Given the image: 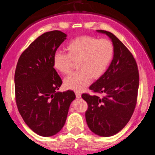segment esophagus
I'll list each match as a JSON object with an SVG mask.
<instances>
[{
	"mask_svg": "<svg viewBox=\"0 0 155 155\" xmlns=\"http://www.w3.org/2000/svg\"><path fill=\"white\" fill-rule=\"evenodd\" d=\"M76 97L77 98H80L81 97V94L79 93V92H76Z\"/></svg>",
	"mask_w": 155,
	"mask_h": 155,
	"instance_id": "34e87169",
	"label": "esophagus"
}]
</instances>
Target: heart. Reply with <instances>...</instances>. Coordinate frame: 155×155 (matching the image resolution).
<instances>
[{
  "label": "heart",
  "mask_w": 155,
  "mask_h": 155,
  "mask_svg": "<svg viewBox=\"0 0 155 155\" xmlns=\"http://www.w3.org/2000/svg\"><path fill=\"white\" fill-rule=\"evenodd\" d=\"M68 54L57 51L53 55L52 64L62 74L71 72L74 63L78 70L64 79V86L70 90L82 91L91 83V79L101 77L110 64L114 54L112 43L107 39L82 36L67 45Z\"/></svg>",
  "instance_id": "obj_1"
}]
</instances>
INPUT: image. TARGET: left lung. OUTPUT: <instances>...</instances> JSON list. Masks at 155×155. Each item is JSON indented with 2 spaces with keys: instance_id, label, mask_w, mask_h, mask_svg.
I'll return each mask as SVG.
<instances>
[{
  "instance_id": "1",
  "label": "left lung",
  "mask_w": 155,
  "mask_h": 155,
  "mask_svg": "<svg viewBox=\"0 0 155 155\" xmlns=\"http://www.w3.org/2000/svg\"><path fill=\"white\" fill-rule=\"evenodd\" d=\"M107 35L114 48L113 59L107 71L89 88L103 97L83 94L88 108L85 119L89 129L101 137H111L123 129L132 116L137 104L139 71L134 56L112 33L97 30Z\"/></svg>"
}]
</instances>
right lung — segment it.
<instances>
[{"mask_svg": "<svg viewBox=\"0 0 155 155\" xmlns=\"http://www.w3.org/2000/svg\"><path fill=\"white\" fill-rule=\"evenodd\" d=\"M60 31L44 33L20 56L15 72V101L25 124L38 135L51 137L62 129L73 91L59 92L62 84L52 64L53 55L66 40Z\"/></svg>", "mask_w": 155, "mask_h": 155, "instance_id": "right-lung-1", "label": "right lung"}]
</instances>
